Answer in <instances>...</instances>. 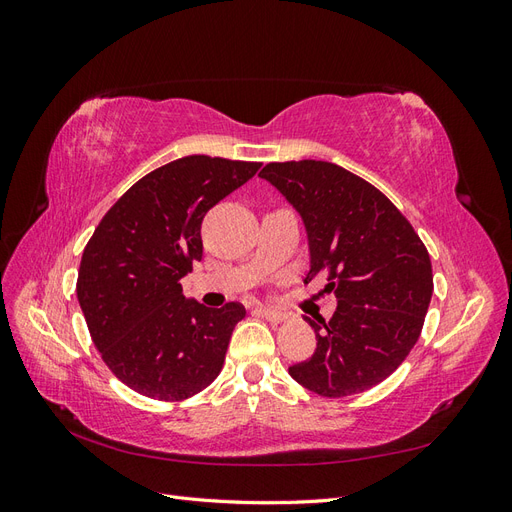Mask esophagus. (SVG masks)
Segmentation results:
<instances>
[{"label": "esophagus", "instance_id": "obj_1", "mask_svg": "<svg viewBox=\"0 0 512 512\" xmlns=\"http://www.w3.org/2000/svg\"><path fill=\"white\" fill-rule=\"evenodd\" d=\"M258 312L265 316L267 320H271V322H282V320L288 318L286 312H282V309H275V307H260Z\"/></svg>", "mask_w": 512, "mask_h": 512}]
</instances>
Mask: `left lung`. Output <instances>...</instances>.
<instances>
[{
	"mask_svg": "<svg viewBox=\"0 0 512 512\" xmlns=\"http://www.w3.org/2000/svg\"><path fill=\"white\" fill-rule=\"evenodd\" d=\"M301 215L309 247L305 284L327 273L337 309L309 320L318 346L290 376L322 397L363 393L404 363L433 292L431 260L410 222L374 185L320 160L260 170ZM307 320V318H305Z\"/></svg>",
	"mask_w": 512,
	"mask_h": 512,
	"instance_id": "left-lung-1",
	"label": "left lung"
}]
</instances>
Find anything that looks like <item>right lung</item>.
I'll list each match as a JSON object with an SVG mask.
<instances>
[{
  "label": "right lung",
  "mask_w": 512,
  "mask_h": 512,
  "mask_svg": "<svg viewBox=\"0 0 512 512\" xmlns=\"http://www.w3.org/2000/svg\"><path fill=\"white\" fill-rule=\"evenodd\" d=\"M258 162L188 156L138 179L98 224L76 282L91 339L132 391L188 399L218 378L245 307L183 297L203 258L205 213L258 173Z\"/></svg>",
  "instance_id": "right-lung-1"
}]
</instances>
